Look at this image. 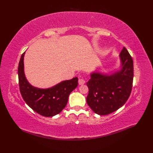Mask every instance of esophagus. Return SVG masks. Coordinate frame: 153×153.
Wrapping results in <instances>:
<instances>
[{"label": "esophagus", "mask_w": 153, "mask_h": 153, "mask_svg": "<svg viewBox=\"0 0 153 153\" xmlns=\"http://www.w3.org/2000/svg\"><path fill=\"white\" fill-rule=\"evenodd\" d=\"M85 83V80L84 79L80 78V79L78 80V84H79V85H83V84H84Z\"/></svg>", "instance_id": "34e87169"}]
</instances>
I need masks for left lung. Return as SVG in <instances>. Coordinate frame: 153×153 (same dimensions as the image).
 Segmentation results:
<instances>
[{"mask_svg":"<svg viewBox=\"0 0 153 153\" xmlns=\"http://www.w3.org/2000/svg\"><path fill=\"white\" fill-rule=\"evenodd\" d=\"M119 70L103 73L94 71L87 82L89 94L87 103L93 112L108 115L121 108L131 94L133 79V62L128 50L123 47L119 54Z\"/></svg>","mask_w":153,"mask_h":153,"instance_id":"1","label":"left lung"}]
</instances>
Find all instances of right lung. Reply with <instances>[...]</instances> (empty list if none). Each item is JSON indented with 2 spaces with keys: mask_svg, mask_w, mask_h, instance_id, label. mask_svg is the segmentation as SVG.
I'll return each instance as SVG.
<instances>
[{
  "mask_svg": "<svg viewBox=\"0 0 153 153\" xmlns=\"http://www.w3.org/2000/svg\"><path fill=\"white\" fill-rule=\"evenodd\" d=\"M22 55L18 74L21 94L25 103L34 111L45 117H53L66 106L69 94L78 85V78L61 82L55 85L41 89L32 86L27 80L24 72V55Z\"/></svg>",
  "mask_w": 153,
  "mask_h": 153,
  "instance_id": "add662e5",
  "label": "right lung"
}]
</instances>
